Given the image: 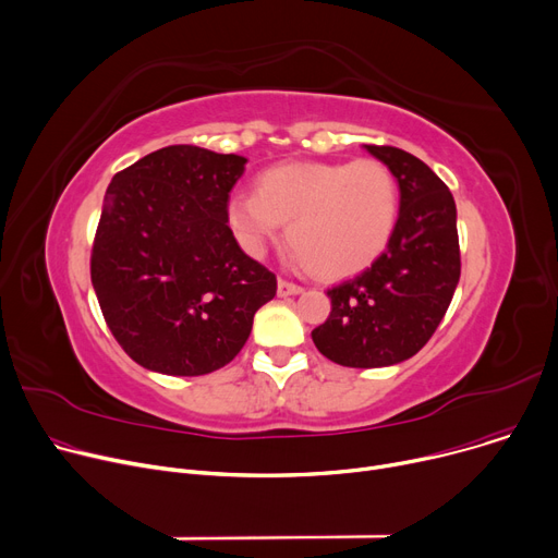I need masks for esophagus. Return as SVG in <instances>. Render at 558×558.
<instances>
[{
  "label": "esophagus",
  "mask_w": 558,
  "mask_h": 558,
  "mask_svg": "<svg viewBox=\"0 0 558 558\" xmlns=\"http://www.w3.org/2000/svg\"><path fill=\"white\" fill-rule=\"evenodd\" d=\"M302 290H304L302 286L292 283V281H286V279H279V281H277V292H279V298H288V294H300Z\"/></svg>",
  "instance_id": "1"
}]
</instances>
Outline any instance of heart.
Instances as JSON below:
<instances>
[{"label":"heart","instance_id":"obj_1","mask_svg":"<svg viewBox=\"0 0 558 558\" xmlns=\"http://www.w3.org/2000/svg\"><path fill=\"white\" fill-rule=\"evenodd\" d=\"M399 220V186L378 159L288 161L227 201V222L250 256H264L288 222L290 258L319 279L367 270Z\"/></svg>","mask_w":558,"mask_h":558}]
</instances>
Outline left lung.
Instances as JSON below:
<instances>
[{
  "instance_id": "obj_1",
  "label": "left lung",
  "mask_w": 558,
  "mask_h": 558,
  "mask_svg": "<svg viewBox=\"0 0 558 558\" xmlns=\"http://www.w3.org/2000/svg\"><path fill=\"white\" fill-rule=\"evenodd\" d=\"M365 150L399 182L395 236L372 268L326 292L331 315L311 333L322 355L355 369L399 365L421 351L444 319L462 272L448 186L401 148Z\"/></svg>"
}]
</instances>
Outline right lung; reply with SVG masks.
<instances>
[{"mask_svg":"<svg viewBox=\"0 0 558 558\" xmlns=\"http://www.w3.org/2000/svg\"><path fill=\"white\" fill-rule=\"evenodd\" d=\"M241 155L159 148L117 173L92 247V286L121 349L169 376H203L250 338L277 277L227 225Z\"/></svg>","mask_w":558,"mask_h":558,"instance_id":"1","label":"right lung"}]
</instances>
